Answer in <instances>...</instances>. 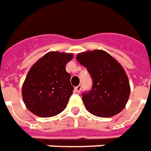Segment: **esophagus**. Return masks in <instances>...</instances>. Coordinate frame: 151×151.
<instances>
[{"mask_svg":"<svg viewBox=\"0 0 151 151\" xmlns=\"http://www.w3.org/2000/svg\"><path fill=\"white\" fill-rule=\"evenodd\" d=\"M81 90V85H78V86H76V87L75 88V89H74V91L76 92V93H80Z\"/></svg>","mask_w":151,"mask_h":151,"instance_id":"34e87169","label":"esophagus"}]
</instances>
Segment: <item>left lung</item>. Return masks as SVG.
Here are the masks:
<instances>
[{
    "label": "left lung",
    "mask_w": 151,
    "mask_h": 151,
    "mask_svg": "<svg viewBox=\"0 0 151 151\" xmlns=\"http://www.w3.org/2000/svg\"><path fill=\"white\" fill-rule=\"evenodd\" d=\"M76 60L93 79L92 89L82 97L88 111L101 118L119 114L130 95L129 78L120 63L101 50L78 53Z\"/></svg>",
    "instance_id": "1"
}]
</instances>
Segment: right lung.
Masks as SVG:
<instances>
[{
    "label": "right lung",
    "instance_id": "right-lung-1",
    "mask_svg": "<svg viewBox=\"0 0 151 151\" xmlns=\"http://www.w3.org/2000/svg\"><path fill=\"white\" fill-rule=\"evenodd\" d=\"M73 53L51 51L30 68L22 84V96L26 107L34 115L48 118L67 107L73 87L66 65Z\"/></svg>",
    "mask_w": 151,
    "mask_h": 151
}]
</instances>
